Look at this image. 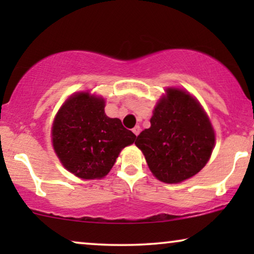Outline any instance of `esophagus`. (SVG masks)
<instances>
[{"mask_svg": "<svg viewBox=\"0 0 254 254\" xmlns=\"http://www.w3.org/2000/svg\"><path fill=\"white\" fill-rule=\"evenodd\" d=\"M140 131H141V127H140V126H135V127L133 128V133H134L135 135H136V136H137L138 134H140Z\"/></svg>", "mask_w": 254, "mask_h": 254, "instance_id": "obj_1", "label": "esophagus"}]
</instances>
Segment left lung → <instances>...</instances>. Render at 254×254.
<instances>
[{"label":"left lung","instance_id":"1","mask_svg":"<svg viewBox=\"0 0 254 254\" xmlns=\"http://www.w3.org/2000/svg\"><path fill=\"white\" fill-rule=\"evenodd\" d=\"M135 144L149 169L163 183L177 184L195 176L209 161L215 133L200 103L189 92L166 89Z\"/></svg>","mask_w":254,"mask_h":254}]
</instances>
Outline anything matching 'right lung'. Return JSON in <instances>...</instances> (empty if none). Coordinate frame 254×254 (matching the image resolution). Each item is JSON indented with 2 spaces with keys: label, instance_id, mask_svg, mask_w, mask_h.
<instances>
[{
  "label": "right lung",
  "instance_id": "obj_1",
  "mask_svg": "<svg viewBox=\"0 0 254 254\" xmlns=\"http://www.w3.org/2000/svg\"><path fill=\"white\" fill-rule=\"evenodd\" d=\"M102 97L78 92L69 97L55 116L52 142L69 172L82 179H100L116 163L120 151L136 135L118 118H109Z\"/></svg>",
  "mask_w": 254,
  "mask_h": 254
}]
</instances>
